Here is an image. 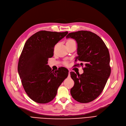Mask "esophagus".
Masks as SVG:
<instances>
[{"instance_id":"1","label":"esophagus","mask_w":126,"mask_h":126,"mask_svg":"<svg viewBox=\"0 0 126 126\" xmlns=\"http://www.w3.org/2000/svg\"><path fill=\"white\" fill-rule=\"evenodd\" d=\"M70 70H69V75H68V76H69V77H70Z\"/></svg>"}]
</instances>
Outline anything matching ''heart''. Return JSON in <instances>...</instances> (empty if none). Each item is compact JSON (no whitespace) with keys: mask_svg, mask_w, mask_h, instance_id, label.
I'll list each match as a JSON object with an SVG mask.
<instances>
[{"mask_svg":"<svg viewBox=\"0 0 126 126\" xmlns=\"http://www.w3.org/2000/svg\"><path fill=\"white\" fill-rule=\"evenodd\" d=\"M75 42V41L74 40H72V39H68V40H67V42ZM65 65H67V62H64V63Z\"/></svg>","mask_w":126,"mask_h":126,"instance_id":"1","label":"heart"}]
</instances>
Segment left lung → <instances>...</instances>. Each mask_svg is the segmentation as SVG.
<instances>
[{"label":"left lung","mask_w":126,"mask_h":126,"mask_svg":"<svg viewBox=\"0 0 126 126\" xmlns=\"http://www.w3.org/2000/svg\"><path fill=\"white\" fill-rule=\"evenodd\" d=\"M75 39L78 44L75 61H79L84 72H70L74 81L70 94L76 101L87 103L94 100L102 92L111 73L110 55L102 39L94 33L87 31L70 32L66 38Z\"/></svg>","instance_id":"left-lung-1"}]
</instances>
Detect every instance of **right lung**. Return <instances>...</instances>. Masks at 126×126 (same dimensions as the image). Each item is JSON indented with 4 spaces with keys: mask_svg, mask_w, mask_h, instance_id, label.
Masks as SVG:
<instances>
[{
    "mask_svg": "<svg viewBox=\"0 0 126 126\" xmlns=\"http://www.w3.org/2000/svg\"><path fill=\"white\" fill-rule=\"evenodd\" d=\"M68 32L41 31L26 41L18 64V71L23 88L34 102L46 104L54 99L58 87L68 75L65 67L53 71L47 65L54 55L55 45Z\"/></svg>",
    "mask_w": 126,
    "mask_h": 126,
    "instance_id": "right-lung-1",
    "label": "right lung"
}]
</instances>
